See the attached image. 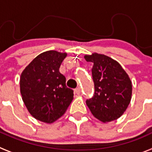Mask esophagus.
I'll return each mask as SVG.
<instances>
[{
  "instance_id": "obj_1",
  "label": "esophagus",
  "mask_w": 152,
  "mask_h": 152,
  "mask_svg": "<svg viewBox=\"0 0 152 152\" xmlns=\"http://www.w3.org/2000/svg\"><path fill=\"white\" fill-rule=\"evenodd\" d=\"M75 92L77 94V95H79V94L81 93V88H77L75 90Z\"/></svg>"
}]
</instances>
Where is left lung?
Wrapping results in <instances>:
<instances>
[{
	"label": "left lung",
	"mask_w": 152,
	"mask_h": 152,
	"mask_svg": "<svg viewBox=\"0 0 152 152\" xmlns=\"http://www.w3.org/2000/svg\"><path fill=\"white\" fill-rule=\"evenodd\" d=\"M91 69L95 85L93 97L86 104L96 118L103 123L117 120L128 107L132 95V83L118 62L110 56L94 53L85 55Z\"/></svg>",
	"instance_id": "1"
}]
</instances>
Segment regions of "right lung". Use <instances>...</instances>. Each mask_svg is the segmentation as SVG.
Here are the masks:
<instances>
[{"instance_id": "obj_1", "label": "right lung", "mask_w": 152, "mask_h": 152, "mask_svg": "<svg viewBox=\"0 0 152 152\" xmlns=\"http://www.w3.org/2000/svg\"><path fill=\"white\" fill-rule=\"evenodd\" d=\"M66 56V53L55 50L42 53L20 77V91L27 110L46 124L62 116L73 100V90L66 86V78L59 71Z\"/></svg>"}]
</instances>
